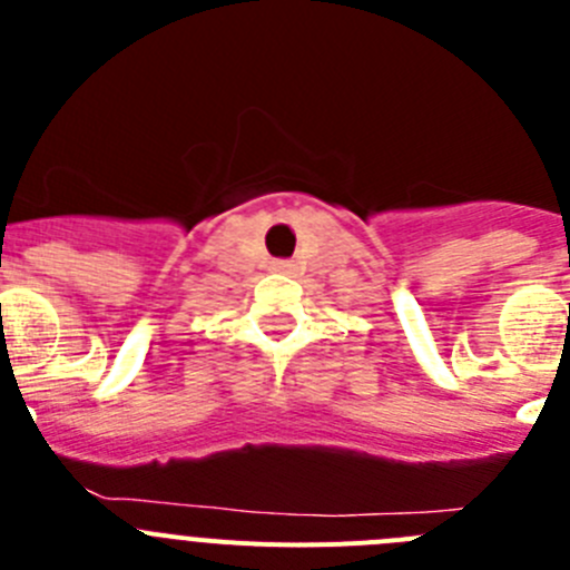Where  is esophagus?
<instances>
[{
	"label": "esophagus",
	"mask_w": 570,
	"mask_h": 570,
	"mask_svg": "<svg viewBox=\"0 0 570 570\" xmlns=\"http://www.w3.org/2000/svg\"><path fill=\"white\" fill-rule=\"evenodd\" d=\"M271 268L279 271V274H291V268H294V265H291L288 259H276V262H271Z\"/></svg>",
	"instance_id": "34e87169"
}]
</instances>
